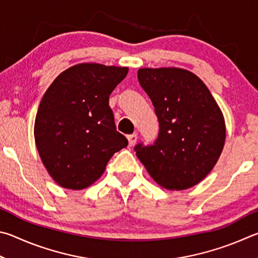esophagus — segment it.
<instances>
[{
    "mask_svg": "<svg viewBox=\"0 0 258 258\" xmlns=\"http://www.w3.org/2000/svg\"><path fill=\"white\" fill-rule=\"evenodd\" d=\"M128 138V142H129V146H134L135 143L137 142V138H138V135L137 134H133V135H128L126 136Z\"/></svg>",
    "mask_w": 258,
    "mask_h": 258,
    "instance_id": "34e87169",
    "label": "esophagus"
}]
</instances>
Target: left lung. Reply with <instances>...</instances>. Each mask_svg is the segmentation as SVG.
Segmentation results:
<instances>
[{"instance_id": "8db88e82", "label": "left lung", "mask_w": 258, "mask_h": 258, "mask_svg": "<svg viewBox=\"0 0 258 258\" xmlns=\"http://www.w3.org/2000/svg\"><path fill=\"white\" fill-rule=\"evenodd\" d=\"M138 81L154 105L160 132L153 145H136V155L160 186L191 188L211 172L222 153V112L206 85L188 70L143 68Z\"/></svg>"}]
</instances>
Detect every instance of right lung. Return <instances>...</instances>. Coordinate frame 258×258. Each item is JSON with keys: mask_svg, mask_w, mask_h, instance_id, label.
<instances>
[{"mask_svg": "<svg viewBox=\"0 0 258 258\" xmlns=\"http://www.w3.org/2000/svg\"><path fill=\"white\" fill-rule=\"evenodd\" d=\"M128 68L80 63L58 75L40 101L35 142L48 174L61 187L80 190L105 171L128 141L117 133L108 97Z\"/></svg>", "mask_w": 258, "mask_h": 258, "instance_id": "add662e5", "label": "right lung"}]
</instances>
